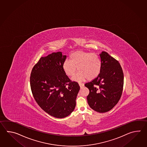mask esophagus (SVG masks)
Instances as JSON below:
<instances>
[{
  "instance_id": "34e87169",
  "label": "esophagus",
  "mask_w": 147,
  "mask_h": 147,
  "mask_svg": "<svg viewBox=\"0 0 147 147\" xmlns=\"http://www.w3.org/2000/svg\"><path fill=\"white\" fill-rule=\"evenodd\" d=\"M79 86H80V87H84V84H82V83H81V82H79Z\"/></svg>"
}]
</instances>
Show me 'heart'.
Here are the masks:
<instances>
[{"mask_svg":"<svg viewBox=\"0 0 147 147\" xmlns=\"http://www.w3.org/2000/svg\"><path fill=\"white\" fill-rule=\"evenodd\" d=\"M69 59L63 63V70L67 76L72 77L77 67L79 71L74 78L75 80H84L87 78L92 80L97 78L101 71L102 62L96 53L77 51L70 54Z\"/></svg>","mask_w":147,"mask_h":147,"instance_id":"heart-1","label":"heart"}]
</instances>
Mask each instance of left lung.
Instances as JSON below:
<instances>
[{"mask_svg":"<svg viewBox=\"0 0 147 147\" xmlns=\"http://www.w3.org/2000/svg\"><path fill=\"white\" fill-rule=\"evenodd\" d=\"M102 69L99 75L85 84L89 90L88 103L98 113H106L118 102L122 95L123 73L118 60L105 51L100 54Z\"/></svg>","mask_w":147,"mask_h":147,"instance_id":"obj_1","label":"left lung"}]
</instances>
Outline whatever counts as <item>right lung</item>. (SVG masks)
Listing matches in <instances>:
<instances>
[{
	"label": "right lung",
	"mask_w": 147,
	"mask_h": 147,
	"mask_svg": "<svg viewBox=\"0 0 147 147\" xmlns=\"http://www.w3.org/2000/svg\"><path fill=\"white\" fill-rule=\"evenodd\" d=\"M66 55L61 52L41 57L30 77L34 100L46 113L57 118L69 116L75 109L80 86L72 81L63 68Z\"/></svg>",
	"instance_id": "obj_1"
}]
</instances>
